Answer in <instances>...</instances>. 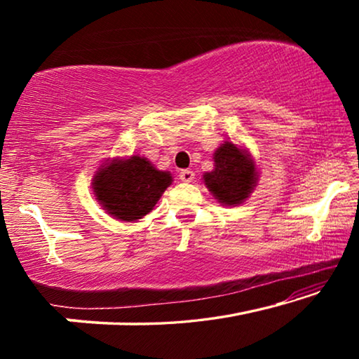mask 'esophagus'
Returning a JSON list of instances; mask_svg holds the SVG:
<instances>
[{
  "label": "esophagus",
  "instance_id": "1",
  "mask_svg": "<svg viewBox=\"0 0 359 359\" xmlns=\"http://www.w3.org/2000/svg\"><path fill=\"white\" fill-rule=\"evenodd\" d=\"M179 177L182 182H185V184H190V182L194 180V172L190 171V169H184V171H180Z\"/></svg>",
  "mask_w": 359,
  "mask_h": 359
}]
</instances>
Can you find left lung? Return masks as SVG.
<instances>
[{
    "label": "left lung",
    "mask_w": 359,
    "mask_h": 359,
    "mask_svg": "<svg viewBox=\"0 0 359 359\" xmlns=\"http://www.w3.org/2000/svg\"><path fill=\"white\" fill-rule=\"evenodd\" d=\"M258 174L248 149L226 139L214 151V169L203 174V182L218 203L234 208L244 204L253 193Z\"/></svg>",
    "instance_id": "1"
}]
</instances>
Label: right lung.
<instances>
[{"label": "right lung", "mask_w": 359, "mask_h": 359, "mask_svg": "<svg viewBox=\"0 0 359 359\" xmlns=\"http://www.w3.org/2000/svg\"><path fill=\"white\" fill-rule=\"evenodd\" d=\"M172 184V174L160 171L145 156H115L101 163L92 179L95 199L120 222H137L154 210Z\"/></svg>", "instance_id": "add662e5"}]
</instances>
